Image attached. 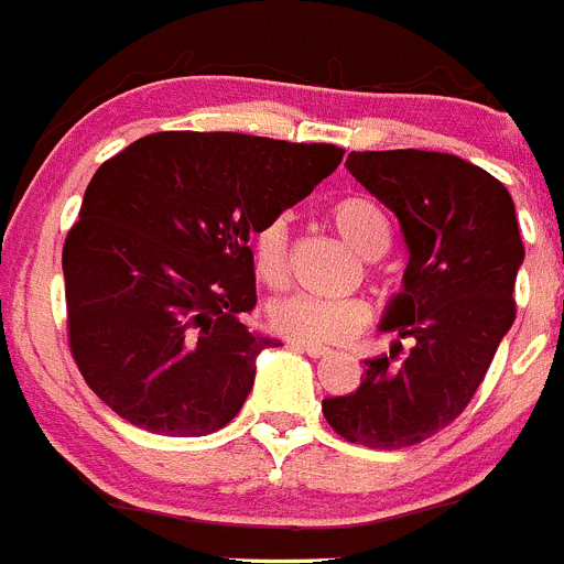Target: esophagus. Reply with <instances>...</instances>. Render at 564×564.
I'll use <instances>...</instances> for the list:
<instances>
[{"instance_id":"1","label":"esophagus","mask_w":564,"mask_h":564,"mask_svg":"<svg viewBox=\"0 0 564 564\" xmlns=\"http://www.w3.org/2000/svg\"><path fill=\"white\" fill-rule=\"evenodd\" d=\"M293 347V350H299V352H307V356L311 358H325V356H330V347H325V344H313V341H299V338H291V341H288Z\"/></svg>"}]
</instances>
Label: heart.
I'll return each instance as SVG.
<instances>
[{
  "label": "heart",
  "mask_w": 564,
  "mask_h": 564,
  "mask_svg": "<svg viewBox=\"0 0 564 564\" xmlns=\"http://www.w3.org/2000/svg\"><path fill=\"white\" fill-rule=\"evenodd\" d=\"M330 220L361 257H378L390 246V220L370 197H341L333 203ZM251 259L257 276L268 288L285 285L288 279V220L271 217L251 239ZM271 327L288 338L313 344L344 341L370 322V305L358 296H316L288 293L268 311Z\"/></svg>",
  "instance_id": "heart-1"
}]
</instances>
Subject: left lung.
<instances>
[{"label":"left lung","instance_id":"obj_1","mask_svg":"<svg viewBox=\"0 0 564 564\" xmlns=\"http://www.w3.org/2000/svg\"><path fill=\"white\" fill-rule=\"evenodd\" d=\"M347 169L401 223L410 262L381 330L415 347L364 361L361 387L325 398L322 412L344 441L403 449L449 426L486 378L514 325L525 248L508 188L457 154L350 152Z\"/></svg>","mask_w":564,"mask_h":564}]
</instances>
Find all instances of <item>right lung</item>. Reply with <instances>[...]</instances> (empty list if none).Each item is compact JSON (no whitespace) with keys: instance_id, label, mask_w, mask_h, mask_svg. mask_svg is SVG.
<instances>
[{"instance_id":"1","label":"right lung","mask_w":564,"mask_h":564,"mask_svg":"<svg viewBox=\"0 0 564 564\" xmlns=\"http://www.w3.org/2000/svg\"><path fill=\"white\" fill-rule=\"evenodd\" d=\"M344 149L239 132H154L101 163L64 239L69 352L123 421L223 430L257 356L251 239L336 172Z\"/></svg>"}]
</instances>
